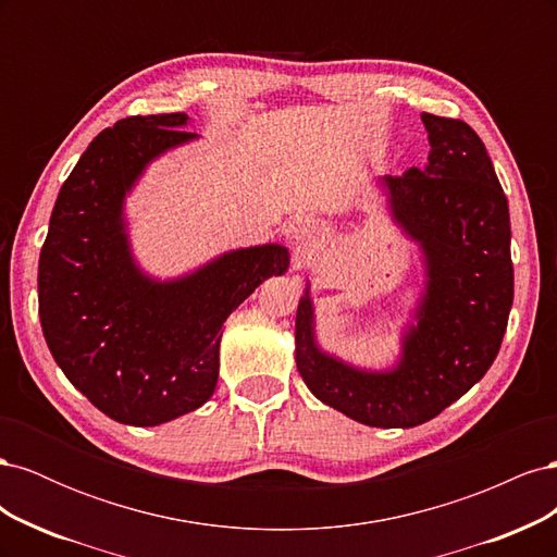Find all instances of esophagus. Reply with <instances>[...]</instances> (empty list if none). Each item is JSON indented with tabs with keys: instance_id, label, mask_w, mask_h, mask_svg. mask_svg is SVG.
Instances as JSON below:
<instances>
[{
	"instance_id": "1",
	"label": "esophagus",
	"mask_w": 557,
	"mask_h": 557,
	"mask_svg": "<svg viewBox=\"0 0 557 557\" xmlns=\"http://www.w3.org/2000/svg\"><path fill=\"white\" fill-rule=\"evenodd\" d=\"M313 234H315V227L309 223V221H297L295 225H293V237L297 239V242H311L313 239Z\"/></svg>"
}]
</instances>
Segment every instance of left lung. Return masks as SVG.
<instances>
[{
	"instance_id": "1",
	"label": "left lung",
	"mask_w": 557,
	"mask_h": 557,
	"mask_svg": "<svg viewBox=\"0 0 557 557\" xmlns=\"http://www.w3.org/2000/svg\"><path fill=\"white\" fill-rule=\"evenodd\" d=\"M420 121L428 164L376 178L425 276L399 330L397 360L367 369L320 346L311 283L295 318V362L309 391L369 428H416L460 399L495 362L513 305L509 201L491 156L462 121Z\"/></svg>"
}]
</instances>
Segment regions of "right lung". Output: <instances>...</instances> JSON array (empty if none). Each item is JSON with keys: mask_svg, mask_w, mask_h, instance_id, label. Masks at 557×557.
I'll return each instance as SVG.
<instances>
[{"mask_svg": "<svg viewBox=\"0 0 557 557\" xmlns=\"http://www.w3.org/2000/svg\"><path fill=\"white\" fill-rule=\"evenodd\" d=\"M188 123L134 115L99 132L60 188L39 258L46 344L76 391L123 425H162L207 404L227 315L290 267L288 248L262 244L174 278L144 272L127 197L158 158L199 139Z\"/></svg>", "mask_w": 557, "mask_h": 557, "instance_id": "add662e5", "label": "right lung"}]
</instances>
